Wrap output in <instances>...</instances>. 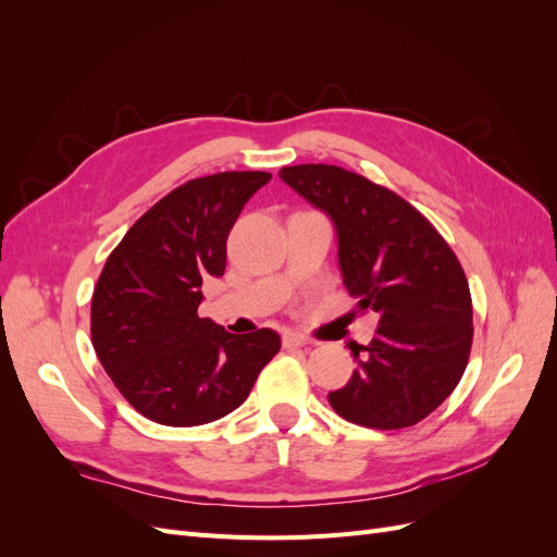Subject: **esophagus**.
<instances>
[{
    "label": "esophagus",
    "mask_w": 557,
    "mask_h": 557,
    "mask_svg": "<svg viewBox=\"0 0 557 557\" xmlns=\"http://www.w3.org/2000/svg\"><path fill=\"white\" fill-rule=\"evenodd\" d=\"M309 344V339L305 334H299V332H285L283 334V346L285 348H301V346H307Z\"/></svg>",
    "instance_id": "34e87169"
}]
</instances>
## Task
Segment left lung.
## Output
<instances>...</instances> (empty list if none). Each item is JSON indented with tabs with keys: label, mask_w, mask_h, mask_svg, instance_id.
I'll return each instance as SVG.
<instances>
[{
	"label": "left lung",
	"mask_w": 557,
	"mask_h": 557,
	"mask_svg": "<svg viewBox=\"0 0 557 557\" xmlns=\"http://www.w3.org/2000/svg\"><path fill=\"white\" fill-rule=\"evenodd\" d=\"M285 185L323 211L358 311L379 330L356 346L358 369L327 395L350 423L399 430L430 416L460 383L471 348V297L462 267L423 213L360 174L334 164H295Z\"/></svg>",
	"instance_id": "left-lung-1"
}]
</instances>
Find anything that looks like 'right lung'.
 <instances>
[{"instance_id":"obj_1","label":"right lung","mask_w":557,"mask_h":557,"mask_svg":"<svg viewBox=\"0 0 557 557\" xmlns=\"http://www.w3.org/2000/svg\"><path fill=\"white\" fill-rule=\"evenodd\" d=\"M269 178L223 172L183 183L127 230L97 281V358L132 407L160 425L193 428L232 413L281 348L269 327L230 334L197 315L201 283L225 274L227 234Z\"/></svg>"}]
</instances>
